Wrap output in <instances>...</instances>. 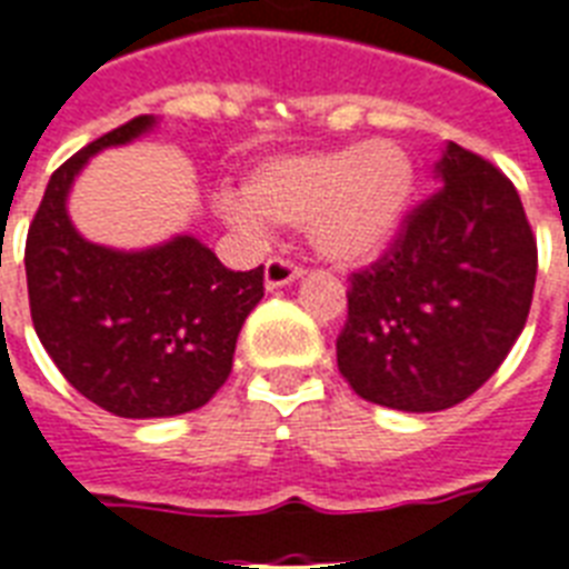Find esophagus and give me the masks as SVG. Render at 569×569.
Returning <instances> with one entry per match:
<instances>
[{"label":"esophagus","mask_w":569,"mask_h":569,"mask_svg":"<svg viewBox=\"0 0 569 569\" xmlns=\"http://www.w3.org/2000/svg\"><path fill=\"white\" fill-rule=\"evenodd\" d=\"M303 274V268H298L289 259H268L266 262V289L268 292H274V289H283V286L295 283L298 277Z\"/></svg>","instance_id":"esophagus-1"}]
</instances>
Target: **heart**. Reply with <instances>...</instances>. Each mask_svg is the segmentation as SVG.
Instances as JSON below:
<instances>
[{
  "instance_id": "b5f03b06",
  "label": "heart",
  "mask_w": 569,
  "mask_h": 569,
  "mask_svg": "<svg viewBox=\"0 0 569 569\" xmlns=\"http://www.w3.org/2000/svg\"><path fill=\"white\" fill-rule=\"evenodd\" d=\"M416 194V164L392 138L310 153L274 156L244 180V200L223 212L250 227L257 214L307 227V239L333 266H366L398 239Z\"/></svg>"
}]
</instances>
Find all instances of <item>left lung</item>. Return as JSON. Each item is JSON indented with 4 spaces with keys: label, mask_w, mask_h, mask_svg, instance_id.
Here are the masks:
<instances>
[{
    "label": "left lung",
    "mask_w": 569,
    "mask_h": 569,
    "mask_svg": "<svg viewBox=\"0 0 569 569\" xmlns=\"http://www.w3.org/2000/svg\"><path fill=\"white\" fill-rule=\"evenodd\" d=\"M433 173L442 189L351 277L337 339L348 387L405 413H437L485 387L526 328L538 277V244L502 171L449 141Z\"/></svg>",
    "instance_id": "1"
}]
</instances>
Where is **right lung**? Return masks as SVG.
Returning <instances> with one entry per match:
<instances>
[{"label":"right lung","mask_w":569,"mask_h":569,"mask_svg":"<svg viewBox=\"0 0 569 569\" xmlns=\"http://www.w3.org/2000/svg\"><path fill=\"white\" fill-rule=\"evenodd\" d=\"M159 120H129L67 159L26 239L31 321L58 372L123 419L203 407L232 372L236 339L262 301V266L230 271L191 232L141 250L88 241L67 197L88 159L132 144Z\"/></svg>","instance_id":"1"}]
</instances>
